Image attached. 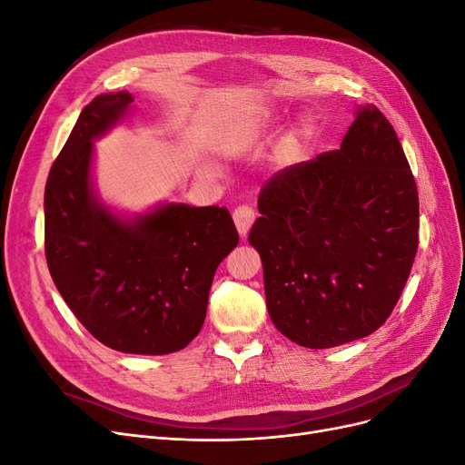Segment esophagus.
I'll return each instance as SVG.
<instances>
[{"label": "esophagus", "mask_w": 465, "mask_h": 465, "mask_svg": "<svg viewBox=\"0 0 465 465\" xmlns=\"http://www.w3.org/2000/svg\"><path fill=\"white\" fill-rule=\"evenodd\" d=\"M232 219H234V224H236L238 232H241V236H246V232L250 231V227L256 221V211L250 205H238L232 211Z\"/></svg>", "instance_id": "34e87169"}]
</instances>
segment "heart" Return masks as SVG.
<instances>
[{"label":"heart","mask_w":465,"mask_h":465,"mask_svg":"<svg viewBox=\"0 0 465 465\" xmlns=\"http://www.w3.org/2000/svg\"><path fill=\"white\" fill-rule=\"evenodd\" d=\"M250 142H252V134H248V132H236L232 135V139H231V145L232 147H242V145H246ZM306 142H308V128H306V125H299L297 130H292V134L289 135L287 143H285V149H287L289 157H299V154L306 147Z\"/></svg>","instance_id":"heart-1"}]
</instances>
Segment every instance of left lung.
Wrapping results in <instances>:
<instances>
[{"instance_id": "obj_1", "label": "left lung", "mask_w": 465, "mask_h": 465, "mask_svg": "<svg viewBox=\"0 0 465 465\" xmlns=\"http://www.w3.org/2000/svg\"><path fill=\"white\" fill-rule=\"evenodd\" d=\"M248 241L275 328L308 349L361 340L390 318L419 246V193L393 125L357 112L341 147L275 173Z\"/></svg>"}]
</instances>
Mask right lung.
I'll return each instance as SVG.
<instances>
[{
    "mask_svg": "<svg viewBox=\"0 0 465 465\" xmlns=\"http://www.w3.org/2000/svg\"><path fill=\"white\" fill-rule=\"evenodd\" d=\"M101 94L83 108L45 192V250L55 287L110 349L166 355L200 333L219 263L238 244L227 207L168 203L134 223L98 205L89 186L93 139L132 104Z\"/></svg>",
    "mask_w": 465,
    "mask_h": 465,
    "instance_id": "add662e5",
    "label": "right lung"
}]
</instances>
